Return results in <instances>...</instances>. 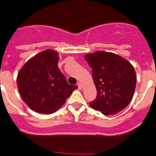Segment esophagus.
Instances as JSON below:
<instances>
[{"instance_id":"1","label":"esophagus","mask_w":156,"mask_h":156,"mask_svg":"<svg viewBox=\"0 0 156 156\" xmlns=\"http://www.w3.org/2000/svg\"><path fill=\"white\" fill-rule=\"evenodd\" d=\"M78 88H79V89H81V88H82V87H83L82 83L78 82Z\"/></svg>"}]
</instances>
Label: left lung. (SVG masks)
<instances>
[{
    "mask_svg": "<svg viewBox=\"0 0 156 156\" xmlns=\"http://www.w3.org/2000/svg\"><path fill=\"white\" fill-rule=\"evenodd\" d=\"M85 60L92 68L97 98L90 106L105 115H115L131 102L136 86V74L132 64L115 53L87 54Z\"/></svg>",
    "mask_w": 156,
    "mask_h": 156,
    "instance_id": "left-lung-1",
    "label": "left lung"
}]
</instances>
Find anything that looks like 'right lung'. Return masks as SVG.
Returning <instances> with one entry per match:
<instances>
[{
  "label": "right lung",
  "mask_w": 156,
  "mask_h": 156,
  "mask_svg": "<svg viewBox=\"0 0 156 156\" xmlns=\"http://www.w3.org/2000/svg\"><path fill=\"white\" fill-rule=\"evenodd\" d=\"M58 62V52L48 49L30 58L17 74V85L21 98L36 112H55L78 88L67 82Z\"/></svg>",
  "instance_id": "add662e5"
}]
</instances>
